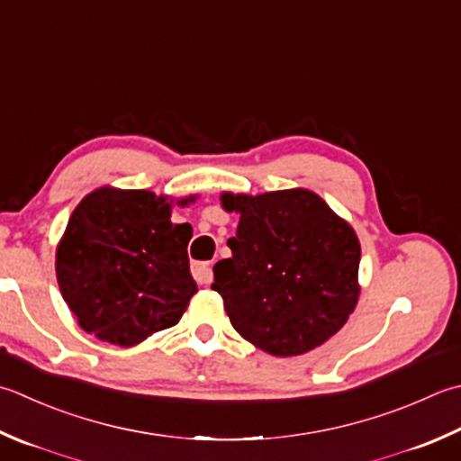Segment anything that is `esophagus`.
Returning <instances> with one entry per match:
<instances>
[{
  "instance_id": "1",
  "label": "esophagus",
  "mask_w": 461,
  "mask_h": 461,
  "mask_svg": "<svg viewBox=\"0 0 461 461\" xmlns=\"http://www.w3.org/2000/svg\"><path fill=\"white\" fill-rule=\"evenodd\" d=\"M192 276L200 285H207L212 282V261H194L192 264Z\"/></svg>"
}]
</instances>
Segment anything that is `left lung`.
<instances>
[{"label": "left lung", "instance_id": "obj_1", "mask_svg": "<svg viewBox=\"0 0 461 461\" xmlns=\"http://www.w3.org/2000/svg\"><path fill=\"white\" fill-rule=\"evenodd\" d=\"M240 212L231 258L213 266L238 333L272 356H300L330 339L357 303L356 231L308 189L223 194Z\"/></svg>", "mask_w": 461, "mask_h": 461}]
</instances>
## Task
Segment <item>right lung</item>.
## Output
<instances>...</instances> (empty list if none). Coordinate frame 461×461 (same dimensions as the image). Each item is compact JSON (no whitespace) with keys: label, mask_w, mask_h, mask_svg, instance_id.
<instances>
[{"label":"right lung","mask_w":461,"mask_h":461,"mask_svg":"<svg viewBox=\"0 0 461 461\" xmlns=\"http://www.w3.org/2000/svg\"><path fill=\"white\" fill-rule=\"evenodd\" d=\"M169 215L166 197L110 187L71 213L56 274L87 333L128 348L182 318L197 292L187 258L192 225L171 223Z\"/></svg>","instance_id":"obj_1"}]
</instances>
